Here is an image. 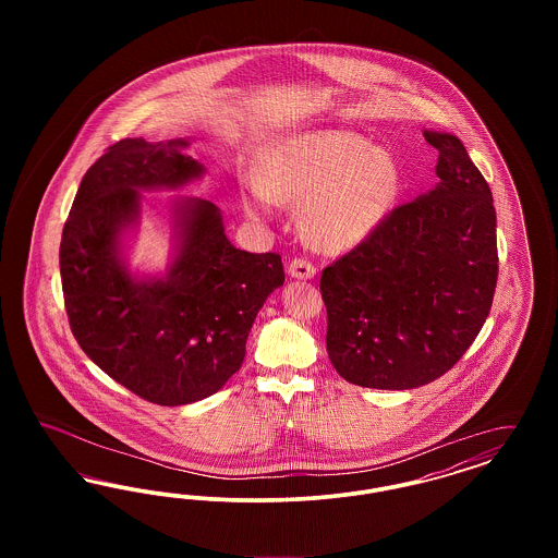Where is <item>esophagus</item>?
Instances as JSON below:
<instances>
[{"label":"esophagus","instance_id":"1","mask_svg":"<svg viewBox=\"0 0 558 558\" xmlns=\"http://www.w3.org/2000/svg\"><path fill=\"white\" fill-rule=\"evenodd\" d=\"M289 274L296 280H310L316 276V267L310 264L307 259H292L289 264Z\"/></svg>","mask_w":558,"mask_h":558}]
</instances>
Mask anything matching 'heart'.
<instances>
[{
	"mask_svg": "<svg viewBox=\"0 0 558 558\" xmlns=\"http://www.w3.org/2000/svg\"><path fill=\"white\" fill-rule=\"evenodd\" d=\"M396 157L360 133L319 130L274 144L262 159V178L242 184L251 217L271 215L274 201L299 207L305 240L326 253L355 248L385 223L401 196Z\"/></svg>",
	"mask_w": 558,
	"mask_h": 558,
	"instance_id": "1",
	"label": "heart"
}]
</instances>
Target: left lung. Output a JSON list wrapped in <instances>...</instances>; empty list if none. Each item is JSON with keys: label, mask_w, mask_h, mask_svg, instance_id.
Listing matches in <instances>:
<instances>
[{"label": "left lung", "mask_w": 558, "mask_h": 558, "mask_svg": "<svg viewBox=\"0 0 558 558\" xmlns=\"http://www.w3.org/2000/svg\"><path fill=\"white\" fill-rule=\"evenodd\" d=\"M425 140L439 150V182L322 271L328 357L360 387L433 383L464 355L492 310V190L456 135L425 130Z\"/></svg>", "instance_id": "left-lung-1"}]
</instances>
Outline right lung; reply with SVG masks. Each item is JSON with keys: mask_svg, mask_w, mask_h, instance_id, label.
Returning <instances> with one entry per match:
<instances>
[{"mask_svg": "<svg viewBox=\"0 0 558 558\" xmlns=\"http://www.w3.org/2000/svg\"><path fill=\"white\" fill-rule=\"evenodd\" d=\"M190 140L112 144L81 180L60 242L71 330L85 355L135 396L186 405L217 393L240 371L267 296L284 284L276 253L236 248L211 201H169L165 274H133L144 192L180 190L205 175Z\"/></svg>", "mask_w": 558, "mask_h": 558, "instance_id": "1", "label": "right lung"}]
</instances>
